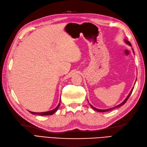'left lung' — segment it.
Wrapping results in <instances>:
<instances>
[{"mask_svg": "<svg viewBox=\"0 0 147 147\" xmlns=\"http://www.w3.org/2000/svg\"><path fill=\"white\" fill-rule=\"evenodd\" d=\"M125 41H126V43H127L129 45H130V46H131V43L130 42H129V41H126V40H125ZM133 89H134V88H132V89L131 90V92L129 93V95L127 96V98L125 99V100L123 102H121L120 105H118V106H115V107H112V108H111V109H106V110H101V109H96V108H95V107H93L91 105H90V106L94 110H95V111H98V112H107V111H111V110H112V109H115V108H117V107H120V106H122V105H125V102L127 101V99H128V98H129V96H130V95L131 94V93H132V90H133Z\"/></svg>", "mask_w": 147, "mask_h": 147, "instance_id": "obj_1", "label": "left lung"}]
</instances>
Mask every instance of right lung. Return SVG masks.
<instances>
[{
  "label": "right lung",
  "instance_id": "right-lung-1",
  "mask_svg": "<svg viewBox=\"0 0 147 147\" xmlns=\"http://www.w3.org/2000/svg\"><path fill=\"white\" fill-rule=\"evenodd\" d=\"M60 103H59V105H58V106H57V107H55L54 109H53V110H52V111H48V112H30V111H29L31 113H32V114H36V115H53V114H54V113L57 111V109H58V108L59 107V106H60Z\"/></svg>",
  "mask_w": 147,
  "mask_h": 147
}]
</instances>
